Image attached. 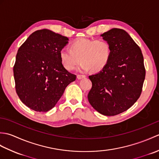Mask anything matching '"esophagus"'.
Instances as JSON below:
<instances>
[{"label": "esophagus", "instance_id": "obj_1", "mask_svg": "<svg viewBox=\"0 0 159 159\" xmlns=\"http://www.w3.org/2000/svg\"><path fill=\"white\" fill-rule=\"evenodd\" d=\"M76 77H77V79L80 80V79H84V78L85 77V75H79V74H78Z\"/></svg>", "mask_w": 159, "mask_h": 159}]
</instances>
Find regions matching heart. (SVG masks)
<instances>
[{"label":"heart","mask_w":159,"mask_h":159,"mask_svg":"<svg viewBox=\"0 0 159 159\" xmlns=\"http://www.w3.org/2000/svg\"><path fill=\"white\" fill-rule=\"evenodd\" d=\"M60 59L67 70H73L80 60L82 62L78 67L80 72H99L105 67L111 55L110 44L104 39H93L85 38L74 41L70 48L61 50Z\"/></svg>","instance_id":"heart-1"}]
</instances>
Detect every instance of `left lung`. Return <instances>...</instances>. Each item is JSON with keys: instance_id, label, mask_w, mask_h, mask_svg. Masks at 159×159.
I'll use <instances>...</instances> for the list:
<instances>
[{"instance_id": "obj_1", "label": "left lung", "mask_w": 159, "mask_h": 159, "mask_svg": "<svg viewBox=\"0 0 159 159\" xmlns=\"http://www.w3.org/2000/svg\"><path fill=\"white\" fill-rule=\"evenodd\" d=\"M110 44L111 55L98 73L89 76L91 105L107 116L123 113L139 98L146 76L140 48L123 29L113 28L101 35Z\"/></svg>"}]
</instances>
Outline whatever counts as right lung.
<instances>
[{
  "mask_svg": "<svg viewBox=\"0 0 159 159\" xmlns=\"http://www.w3.org/2000/svg\"><path fill=\"white\" fill-rule=\"evenodd\" d=\"M68 38L48 29L30 35L20 47L13 66L16 91L31 109L46 112L55 106L76 75L63 67L61 50Z\"/></svg>",
  "mask_w": 159,
  "mask_h": 159,
  "instance_id": "right-lung-1",
  "label": "right lung"
}]
</instances>
